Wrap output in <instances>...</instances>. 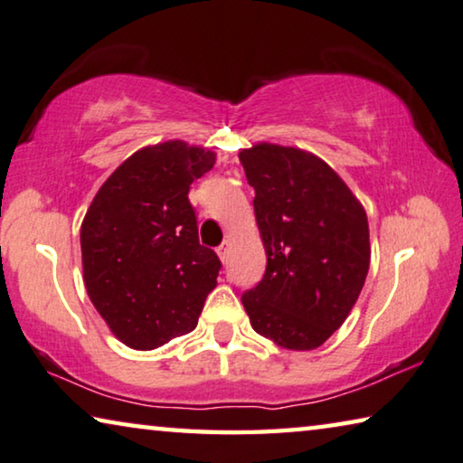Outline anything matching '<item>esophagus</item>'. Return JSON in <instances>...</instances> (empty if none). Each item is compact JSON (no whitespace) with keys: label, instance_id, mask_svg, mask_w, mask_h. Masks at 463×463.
Returning a JSON list of instances; mask_svg holds the SVG:
<instances>
[{"label":"esophagus","instance_id":"1","mask_svg":"<svg viewBox=\"0 0 463 463\" xmlns=\"http://www.w3.org/2000/svg\"><path fill=\"white\" fill-rule=\"evenodd\" d=\"M230 250H232V244H230V241H223V244L217 248L219 259H222L223 262H227V259H230Z\"/></svg>","mask_w":463,"mask_h":463}]
</instances>
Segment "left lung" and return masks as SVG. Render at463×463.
I'll return each instance as SVG.
<instances>
[{
  "mask_svg": "<svg viewBox=\"0 0 463 463\" xmlns=\"http://www.w3.org/2000/svg\"><path fill=\"white\" fill-rule=\"evenodd\" d=\"M267 271L241 304L259 335L315 350L350 315L371 265L366 211L317 155L259 142L240 153Z\"/></svg>",
  "mask_w": 463,
  "mask_h": 463,
  "instance_id": "8db88e82",
  "label": "left lung"
}]
</instances>
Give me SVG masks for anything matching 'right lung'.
Listing matches in <instances>:
<instances>
[{
  "instance_id": "add662e5",
  "label": "right lung",
  "mask_w": 463,
  "mask_h": 463,
  "mask_svg": "<svg viewBox=\"0 0 463 463\" xmlns=\"http://www.w3.org/2000/svg\"><path fill=\"white\" fill-rule=\"evenodd\" d=\"M215 153L167 140L140 148L113 172L80 227L84 286L113 335L155 350L194 329L217 286L219 256L198 241L190 184Z\"/></svg>"
}]
</instances>
